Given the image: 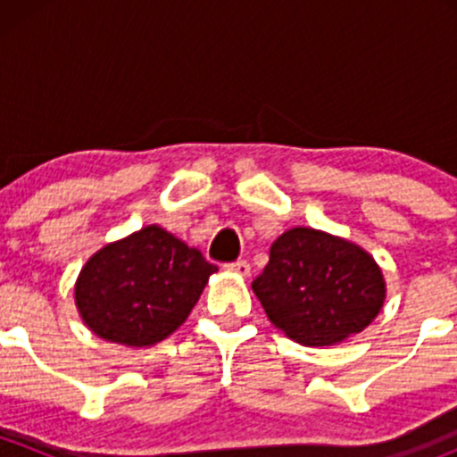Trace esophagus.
Listing matches in <instances>:
<instances>
[{
    "label": "esophagus",
    "mask_w": 457,
    "mask_h": 457,
    "mask_svg": "<svg viewBox=\"0 0 457 457\" xmlns=\"http://www.w3.org/2000/svg\"><path fill=\"white\" fill-rule=\"evenodd\" d=\"M225 270L245 278V276H250L252 267H250V262H247V261H237V262H228V265H225Z\"/></svg>",
    "instance_id": "obj_1"
}]
</instances>
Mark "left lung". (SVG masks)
<instances>
[{
	"label": "left lung",
	"mask_w": 457,
	"mask_h": 457,
	"mask_svg": "<svg viewBox=\"0 0 457 457\" xmlns=\"http://www.w3.org/2000/svg\"><path fill=\"white\" fill-rule=\"evenodd\" d=\"M252 289L271 325L305 347H331L361 334L386 296L370 252L314 228L280 234Z\"/></svg>",
	"instance_id": "left-lung-1"
}]
</instances>
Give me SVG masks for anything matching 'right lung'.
Segmentation results:
<instances>
[{"label": "right lung", "mask_w": 457, "mask_h": 457, "mask_svg": "<svg viewBox=\"0 0 457 457\" xmlns=\"http://www.w3.org/2000/svg\"><path fill=\"white\" fill-rule=\"evenodd\" d=\"M219 267L163 229L145 225L108 243L81 267L75 305L87 329L123 347H152L186 322Z\"/></svg>", "instance_id": "1"}]
</instances>
